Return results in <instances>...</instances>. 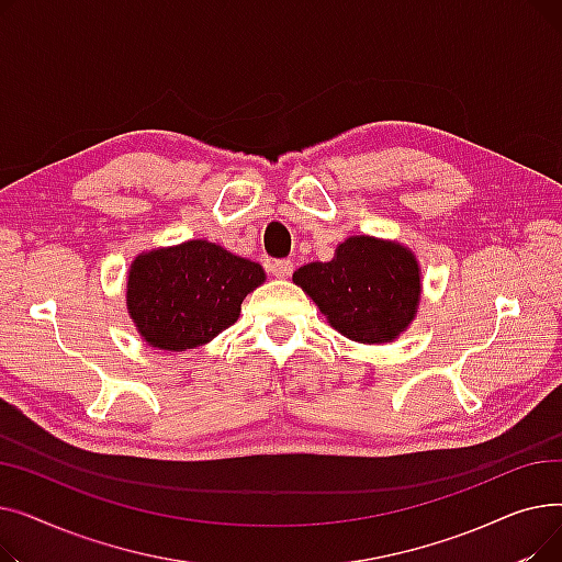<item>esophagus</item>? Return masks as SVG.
<instances>
[{"instance_id":"34e87169","label":"esophagus","mask_w":562,"mask_h":562,"mask_svg":"<svg viewBox=\"0 0 562 562\" xmlns=\"http://www.w3.org/2000/svg\"><path fill=\"white\" fill-rule=\"evenodd\" d=\"M269 271H271L273 278H289L293 273V263L289 259H276L269 266Z\"/></svg>"}]
</instances>
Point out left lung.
Returning <instances> with one entry per match:
<instances>
[{
  "label": "left lung",
  "instance_id": "obj_1",
  "mask_svg": "<svg viewBox=\"0 0 562 562\" xmlns=\"http://www.w3.org/2000/svg\"><path fill=\"white\" fill-rule=\"evenodd\" d=\"M293 282L337 333L360 344L394 341L417 316L422 299L415 252L367 234L348 236L330 261L301 266Z\"/></svg>",
  "mask_w": 562,
  "mask_h": 562
}]
</instances>
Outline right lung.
Here are the masks:
<instances>
[{
    "label": "right lung",
    "instance_id": "obj_1",
    "mask_svg": "<svg viewBox=\"0 0 562 562\" xmlns=\"http://www.w3.org/2000/svg\"><path fill=\"white\" fill-rule=\"evenodd\" d=\"M263 280L257 261L193 239L132 261L127 312L147 346L182 352L229 328L244 299Z\"/></svg>",
    "mask_w": 562,
    "mask_h": 562
}]
</instances>
